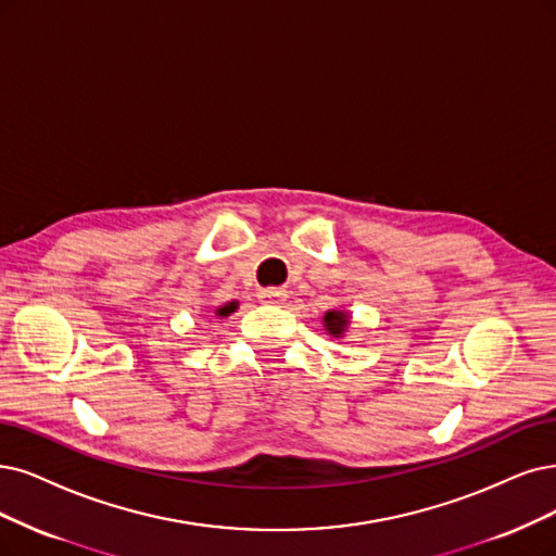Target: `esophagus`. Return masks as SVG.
Returning <instances> with one entry per match:
<instances>
[{
	"label": "esophagus",
	"instance_id": "34e87169",
	"mask_svg": "<svg viewBox=\"0 0 556 556\" xmlns=\"http://www.w3.org/2000/svg\"><path fill=\"white\" fill-rule=\"evenodd\" d=\"M283 300H286V291H281V289L258 291V302H263V304H283Z\"/></svg>",
	"mask_w": 556,
	"mask_h": 556
}]
</instances>
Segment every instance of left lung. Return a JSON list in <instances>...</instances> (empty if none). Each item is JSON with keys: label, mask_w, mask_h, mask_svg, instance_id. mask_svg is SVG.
I'll return each instance as SVG.
<instances>
[{"label": "left lung", "mask_w": 556, "mask_h": 556, "mask_svg": "<svg viewBox=\"0 0 556 556\" xmlns=\"http://www.w3.org/2000/svg\"><path fill=\"white\" fill-rule=\"evenodd\" d=\"M351 318H353L351 312L343 309V306L325 312V316H323L325 332L334 339H343L348 334V330H351Z\"/></svg>", "instance_id": "1"}]
</instances>
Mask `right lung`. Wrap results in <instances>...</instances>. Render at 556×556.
Returning <instances> with one entry per match:
<instances>
[{"mask_svg": "<svg viewBox=\"0 0 556 556\" xmlns=\"http://www.w3.org/2000/svg\"><path fill=\"white\" fill-rule=\"evenodd\" d=\"M238 309V302L236 300H231V302H226V304H222V306H217L215 309V318H226V316H231L233 312Z\"/></svg>", "mask_w": 556, "mask_h": 556, "instance_id": "right-lung-1", "label": "right lung"}]
</instances>
